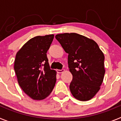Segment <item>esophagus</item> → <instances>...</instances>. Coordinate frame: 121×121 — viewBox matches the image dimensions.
I'll list each match as a JSON object with an SVG mask.
<instances>
[{
	"label": "esophagus",
	"instance_id": "34e87169",
	"mask_svg": "<svg viewBox=\"0 0 121 121\" xmlns=\"http://www.w3.org/2000/svg\"><path fill=\"white\" fill-rule=\"evenodd\" d=\"M64 71H65V70H64V69H61V70H56V71L57 72V73H62L64 72Z\"/></svg>",
	"mask_w": 121,
	"mask_h": 121
}]
</instances>
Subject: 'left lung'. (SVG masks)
<instances>
[{
	"instance_id": "left-lung-1",
	"label": "left lung",
	"mask_w": 121,
	"mask_h": 121,
	"mask_svg": "<svg viewBox=\"0 0 121 121\" xmlns=\"http://www.w3.org/2000/svg\"><path fill=\"white\" fill-rule=\"evenodd\" d=\"M55 37L68 54V68L73 75L71 94L78 100H90L103 82L105 72L103 53L96 42L77 33L59 34Z\"/></svg>"
}]
</instances>
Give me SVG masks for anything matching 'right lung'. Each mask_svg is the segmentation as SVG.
Instances as JSON below:
<instances>
[{
  "label": "right lung",
  "instance_id": "obj_1",
  "mask_svg": "<svg viewBox=\"0 0 121 121\" xmlns=\"http://www.w3.org/2000/svg\"><path fill=\"white\" fill-rule=\"evenodd\" d=\"M54 35L36 36L30 39L17 53L15 73L22 90L35 100L47 97L56 81V71L50 68L47 53Z\"/></svg>",
  "mask_w": 121,
  "mask_h": 121
}]
</instances>
